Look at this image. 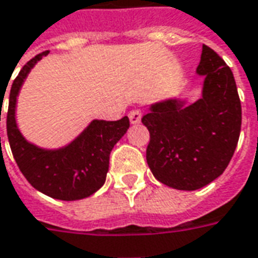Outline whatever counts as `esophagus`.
I'll return each mask as SVG.
<instances>
[{"label": "esophagus", "instance_id": "obj_1", "mask_svg": "<svg viewBox=\"0 0 258 258\" xmlns=\"http://www.w3.org/2000/svg\"><path fill=\"white\" fill-rule=\"evenodd\" d=\"M128 117H130V121H131V124H140L141 123V117H142L141 110H138V109L131 110L128 113Z\"/></svg>", "mask_w": 258, "mask_h": 258}]
</instances>
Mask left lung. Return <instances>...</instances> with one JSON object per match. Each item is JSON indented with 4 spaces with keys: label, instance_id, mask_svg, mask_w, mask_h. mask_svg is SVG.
I'll return each instance as SVG.
<instances>
[{
    "label": "left lung",
    "instance_id": "obj_1",
    "mask_svg": "<svg viewBox=\"0 0 258 258\" xmlns=\"http://www.w3.org/2000/svg\"><path fill=\"white\" fill-rule=\"evenodd\" d=\"M197 75L201 98L180 96L149 106L142 123L149 130L147 162L160 183L192 191L210 184L228 167L242 127V106L230 68L203 44Z\"/></svg>",
    "mask_w": 258,
    "mask_h": 258
}]
</instances>
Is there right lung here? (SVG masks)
Wrapping results in <instances>:
<instances>
[{
    "instance_id": "1",
    "label": "right lung",
    "mask_w": 258,
    "mask_h": 258,
    "mask_svg": "<svg viewBox=\"0 0 258 258\" xmlns=\"http://www.w3.org/2000/svg\"><path fill=\"white\" fill-rule=\"evenodd\" d=\"M47 54H37L12 82L7 114L8 141L21 172L36 190L55 200L75 201L91 197L104 184L111 149L130 128V120L127 116L117 121L95 118L60 148H43L28 141L16 121L18 96L33 67Z\"/></svg>"
}]
</instances>
